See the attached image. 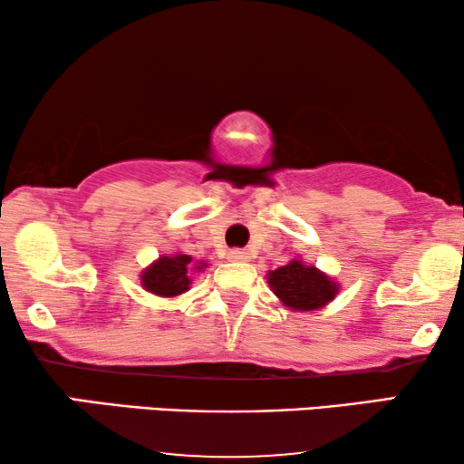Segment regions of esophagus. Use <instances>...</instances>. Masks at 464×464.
<instances>
[{"mask_svg":"<svg viewBox=\"0 0 464 464\" xmlns=\"http://www.w3.org/2000/svg\"><path fill=\"white\" fill-rule=\"evenodd\" d=\"M249 257H251L249 251H245V249H232L230 253H227V259H230V262H246Z\"/></svg>","mask_w":464,"mask_h":464,"instance_id":"1","label":"esophagus"}]
</instances>
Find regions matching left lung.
<instances>
[{
	"label": "left lung",
	"mask_w": 464,
	"mask_h": 464,
	"mask_svg": "<svg viewBox=\"0 0 464 464\" xmlns=\"http://www.w3.org/2000/svg\"><path fill=\"white\" fill-rule=\"evenodd\" d=\"M268 283L278 300L291 310L323 308L338 294V283L300 259L268 272Z\"/></svg>",
	"instance_id": "1"
}]
</instances>
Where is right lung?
<instances>
[{"instance_id": "add662e5", "label": "right lung", "mask_w": 464, "mask_h": 464, "mask_svg": "<svg viewBox=\"0 0 464 464\" xmlns=\"http://www.w3.org/2000/svg\"><path fill=\"white\" fill-rule=\"evenodd\" d=\"M205 262L194 264L192 257L177 253L162 256L141 272V285L145 291L162 297H175L186 294L192 285V272L205 268Z\"/></svg>"}]
</instances>
